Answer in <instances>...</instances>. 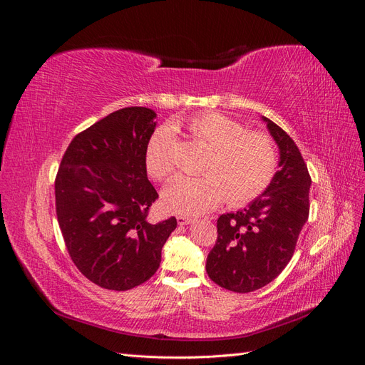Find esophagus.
<instances>
[{
	"label": "esophagus",
	"mask_w": 365,
	"mask_h": 365,
	"mask_svg": "<svg viewBox=\"0 0 365 365\" xmlns=\"http://www.w3.org/2000/svg\"><path fill=\"white\" fill-rule=\"evenodd\" d=\"M176 220H178V225H187L193 222V217L189 216H176Z\"/></svg>",
	"instance_id": "obj_1"
}]
</instances>
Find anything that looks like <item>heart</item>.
Returning <instances> with one entry per match:
<instances>
[{
    "mask_svg": "<svg viewBox=\"0 0 365 365\" xmlns=\"http://www.w3.org/2000/svg\"><path fill=\"white\" fill-rule=\"evenodd\" d=\"M192 137L212 149L202 176L180 178L164 190L168 210L178 215H201L225 197L242 205L262 195L277 170L274 141L262 132H248L239 121L217 113L195 115L187 123ZM178 138L172 128L157 130L148 143L145 163L153 180L168 181L176 170Z\"/></svg>",
    "mask_w": 365,
    "mask_h": 365,
    "instance_id": "b5f03b06",
    "label": "heart"
}]
</instances>
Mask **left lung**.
I'll list each match as a JSON object with an SVG mask.
<instances>
[{"label": "left lung", "mask_w": 365, "mask_h": 365, "mask_svg": "<svg viewBox=\"0 0 365 365\" xmlns=\"http://www.w3.org/2000/svg\"><path fill=\"white\" fill-rule=\"evenodd\" d=\"M279 146V170L259 197L217 219V240L205 269L220 288L247 294L271 283L289 263L309 217L311 175L294 140L267 117Z\"/></svg>", "instance_id": "1"}]
</instances>
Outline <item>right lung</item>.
<instances>
[{
    "label": "right lung",
    "mask_w": 365,
    "mask_h": 365,
    "mask_svg": "<svg viewBox=\"0 0 365 365\" xmlns=\"http://www.w3.org/2000/svg\"><path fill=\"white\" fill-rule=\"evenodd\" d=\"M157 114L130 106L77 134L54 181L56 215L70 257L88 280L128 291L149 280L176 219L148 220L158 197L145 153Z\"/></svg>",
    "instance_id": "obj_1"
}]
</instances>
